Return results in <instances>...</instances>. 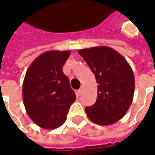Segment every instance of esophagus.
Masks as SVG:
<instances>
[{"instance_id":"esophagus-1","label":"esophagus","mask_w":155,"mask_h":155,"mask_svg":"<svg viewBox=\"0 0 155 155\" xmlns=\"http://www.w3.org/2000/svg\"><path fill=\"white\" fill-rule=\"evenodd\" d=\"M81 94H82V89H80V90H78V91H77V94H78V95L80 96V95H81Z\"/></svg>"}]
</instances>
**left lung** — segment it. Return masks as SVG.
<instances>
[{
  "label": "left lung",
  "mask_w": 155,
  "mask_h": 155,
  "mask_svg": "<svg viewBox=\"0 0 155 155\" xmlns=\"http://www.w3.org/2000/svg\"><path fill=\"white\" fill-rule=\"evenodd\" d=\"M95 76L97 99L85 107L89 119L97 124L109 125L123 118L133 101L134 76L129 63L115 50L96 46L79 50Z\"/></svg>",
  "instance_id": "obj_1"
}]
</instances>
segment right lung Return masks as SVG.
Returning <instances> with one entry per match:
<instances>
[{"label":"right lung","mask_w":155,"mask_h":155,"mask_svg":"<svg viewBox=\"0 0 155 155\" xmlns=\"http://www.w3.org/2000/svg\"><path fill=\"white\" fill-rule=\"evenodd\" d=\"M70 54V51H46L30 64L25 73L22 85L25 110L43 129L61 126L76 99L62 71Z\"/></svg>","instance_id":"obj_1"}]
</instances>
